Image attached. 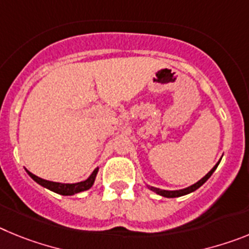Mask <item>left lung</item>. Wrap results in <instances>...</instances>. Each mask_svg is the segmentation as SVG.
Returning <instances> with one entry per match:
<instances>
[{
  "label": "left lung",
  "mask_w": 249,
  "mask_h": 249,
  "mask_svg": "<svg viewBox=\"0 0 249 249\" xmlns=\"http://www.w3.org/2000/svg\"><path fill=\"white\" fill-rule=\"evenodd\" d=\"M219 162H221V160H219L218 162L215 163V166L213 167L212 169H211L210 172L207 173V175L204 176L203 178H201V179H199L198 182H196L195 184H192V186H190V187H187V188H183V190H178V191H166V190H160V188H156V187H151V186H148V188H149V190H151V191H153V192H155V193H157V195L162 196V197H166V198H175V197H181V196L188 195V193L195 192L196 190H198L199 187H201L202 184H203L204 182H206L207 179H208V178H210L211 176L213 175V172H214V171H215V168L218 167Z\"/></svg>",
  "instance_id": "1"
}]
</instances>
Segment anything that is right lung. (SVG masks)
Wrapping results in <instances>:
<instances>
[{
	"label": "right lung",
	"mask_w": 249,
	"mask_h": 249,
	"mask_svg": "<svg viewBox=\"0 0 249 249\" xmlns=\"http://www.w3.org/2000/svg\"><path fill=\"white\" fill-rule=\"evenodd\" d=\"M27 171V169H26ZM98 168H96L92 172V175L89 176L86 181L78 182V183H59V182H52L47 181V179H42V178L37 177L34 173H31L30 171H27L28 176H30L35 182H37L38 184H41L42 187H46L47 190L52 191V192H56L58 195L62 196H72L76 195V193L83 192V191L89 190L94 183V179H96V176H97Z\"/></svg>",
	"instance_id": "obj_1"
}]
</instances>
